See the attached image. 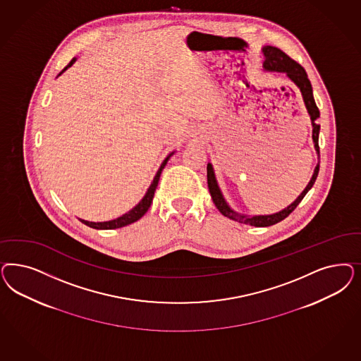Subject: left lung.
I'll use <instances>...</instances> for the list:
<instances>
[{"mask_svg": "<svg viewBox=\"0 0 361 361\" xmlns=\"http://www.w3.org/2000/svg\"><path fill=\"white\" fill-rule=\"evenodd\" d=\"M263 53H264V57H266L264 65H263L264 69L269 70V71L286 73L288 75V78L300 89L304 104H305V107L308 110V114H310L311 121H312V128H314V130H312V140H314V149H316V152L319 154V131H320V125H317L316 121L320 116V111H319L316 102H314V94H312V85H311V82L308 80V75H307L305 70H304L302 65H299L290 56H287L283 50H280L279 47H263ZM319 166L320 164L316 166L314 175H312L308 186L305 187V190L299 195V198L296 199L287 209H281L279 212L272 214V215H259V216H251L250 218V216L236 214L235 211L230 209L228 204L226 203V200L223 198V195H221V190L218 187L216 179H215L212 166L209 163L207 164V183H209V194H211V198H212V202L215 203L216 209L221 211V215H224V216H227V218H230L233 221L250 224V226L268 227V226L276 224V223H279L283 219H286L291 214L292 211L298 207V204L302 202V198L305 197V194L314 186V180H316L317 174H319Z\"/></svg>", "mask_w": 361, "mask_h": 361, "instance_id": "obj_1", "label": "left lung"}]
</instances>
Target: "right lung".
Listing matches in <instances>:
<instances>
[{
	"label": "right lung",
	"instance_id": "right-lung-1",
	"mask_svg": "<svg viewBox=\"0 0 361 361\" xmlns=\"http://www.w3.org/2000/svg\"><path fill=\"white\" fill-rule=\"evenodd\" d=\"M74 62H75V59H71L69 62V65H68L65 69L62 70V71H65L68 68H70ZM59 74H61V73H59ZM171 155H173V152H171V154H170V155L163 161L162 164H161V167H159V170H158V173H157L155 178H154V180H152V186L149 187V190H147V192H146V195L143 197V199L140 200V203H138L134 209H130L128 214H125V215H122V216L116 218L114 221H101V223L82 221V219H80V221H81L83 224H86V226L92 227V228H95V230H114V228L125 227V226L131 224V223H134V221H137L138 219H140V218L147 212V209H150V206H152L154 192H155L157 186H158V182H159V176H161V173H162V170L164 169L166 163H167L169 158H170Z\"/></svg>",
	"mask_w": 361,
	"mask_h": 361
}]
</instances>
